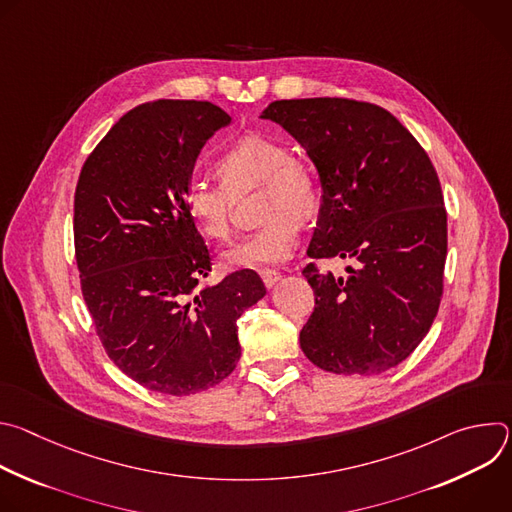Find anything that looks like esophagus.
Instances as JSON below:
<instances>
[{
	"label": "esophagus",
	"instance_id": "1",
	"mask_svg": "<svg viewBox=\"0 0 512 512\" xmlns=\"http://www.w3.org/2000/svg\"><path fill=\"white\" fill-rule=\"evenodd\" d=\"M261 279H263V283H265L267 287H273V285L281 279V273L275 271V269H263V271H261Z\"/></svg>",
	"mask_w": 512,
	"mask_h": 512
}]
</instances>
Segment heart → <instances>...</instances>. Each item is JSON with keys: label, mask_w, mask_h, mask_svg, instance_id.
<instances>
[{"label": "heart", "mask_w": 512, "mask_h": 512, "mask_svg": "<svg viewBox=\"0 0 512 512\" xmlns=\"http://www.w3.org/2000/svg\"><path fill=\"white\" fill-rule=\"evenodd\" d=\"M214 168L223 184L192 178L184 194L186 210L198 231L214 241H229L235 198L261 188L259 216L265 227L235 243L223 259L229 267L243 269L287 261L298 247L300 223L312 221L320 208L314 170L291 158L283 141L259 133L229 145Z\"/></svg>", "instance_id": "b5f03b06"}]
</instances>
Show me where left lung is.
Here are the masks:
<instances>
[{
  "label": "left lung",
  "instance_id": "obj_1",
  "mask_svg": "<svg viewBox=\"0 0 512 512\" xmlns=\"http://www.w3.org/2000/svg\"><path fill=\"white\" fill-rule=\"evenodd\" d=\"M259 119L306 150L320 182L312 259H352L346 275L302 273L316 308L304 354L336 375H379L425 338L440 308L448 216L415 137L383 107L336 97L271 103Z\"/></svg>",
  "mask_w": 512,
  "mask_h": 512
}]
</instances>
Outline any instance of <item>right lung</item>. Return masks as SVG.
I'll return each instance as SVG.
<instances>
[{
  "label": "right lung",
  "instance_id": "right-lung-1",
  "mask_svg": "<svg viewBox=\"0 0 512 512\" xmlns=\"http://www.w3.org/2000/svg\"><path fill=\"white\" fill-rule=\"evenodd\" d=\"M231 115L208 101H152L87 158L75 194L83 296L117 367L162 395H194L241 358L237 320L267 291L253 269L198 285L210 253L184 194L204 143Z\"/></svg>",
  "mask_w": 512,
  "mask_h": 512
}]
</instances>
